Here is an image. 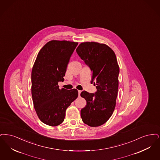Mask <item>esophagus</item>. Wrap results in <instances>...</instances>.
Instances as JSON below:
<instances>
[{"label": "esophagus", "mask_w": 160, "mask_h": 160, "mask_svg": "<svg viewBox=\"0 0 160 160\" xmlns=\"http://www.w3.org/2000/svg\"><path fill=\"white\" fill-rule=\"evenodd\" d=\"M81 91L78 90V96H79V97H80V94H81Z\"/></svg>", "instance_id": "34e87169"}]
</instances>
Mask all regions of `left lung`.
I'll use <instances>...</instances> for the list:
<instances>
[{"label":"left lung","instance_id":"obj_1","mask_svg":"<svg viewBox=\"0 0 160 160\" xmlns=\"http://www.w3.org/2000/svg\"><path fill=\"white\" fill-rule=\"evenodd\" d=\"M77 54L92 72L91 82L96 86L95 93L83 91L81 96L87 101L81 111L82 121L90 127L103 125L111 117L118 96L119 68L115 52L104 43L82 42Z\"/></svg>","mask_w":160,"mask_h":160}]
</instances>
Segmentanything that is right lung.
I'll list each match as a JSON object with an SVG mask.
<instances>
[{"label": "right lung", "instance_id": "obj_1", "mask_svg": "<svg viewBox=\"0 0 160 160\" xmlns=\"http://www.w3.org/2000/svg\"><path fill=\"white\" fill-rule=\"evenodd\" d=\"M78 43L51 41L39 52L32 71V96L35 111L43 123L62 124L66 110L78 96L76 89L59 88L70 58Z\"/></svg>", "mask_w": 160, "mask_h": 160}]
</instances>
